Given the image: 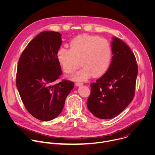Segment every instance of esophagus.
Listing matches in <instances>:
<instances>
[{"mask_svg": "<svg viewBox=\"0 0 155 155\" xmlns=\"http://www.w3.org/2000/svg\"><path fill=\"white\" fill-rule=\"evenodd\" d=\"M83 83H79V82L76 83V85H77V86H81V85H83Z\"/></svg>", "mask_w": 155, "mask_h": 155, "instance_id": "1", "label": "esophagus"}]
</instances>
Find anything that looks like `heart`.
Returning <instances> with one entry per match:
<instances>
[{"mask_svg": "<svg viewBox=\"0 0 155 155\" xmlns=\"http://www.w3.org/2000/svg\"><path fill=\"white\" fill-rule=\"evenodd\" d=\"M58 60L64 72L73 74L81 65L83 68L73 75L76 81H85L92 75L99 77L110 68L112 59L110 43L99 36L83 34L70 42V49L61 47L57 53Z\"/></svg>", "mask_w": 155, "mask_h": 155, "instance_id": "b5f03b06", "label": "heart"}]
</instances>
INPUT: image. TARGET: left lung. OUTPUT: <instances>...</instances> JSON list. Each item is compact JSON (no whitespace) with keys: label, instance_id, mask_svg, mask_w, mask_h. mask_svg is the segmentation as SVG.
<instances>
[{"label":"left lung","instance_id":"left-lung-1","mask_svg":"<svg viewBox=\"0 0 155 155\" xmlns=\"http://www.w3.org/2000/svg\"><path fill=\"white\" fill-rule=\"evenodd\" d=\"M112 60L107 72L91 86L87 101L88 110L101 119L118 115L131 102L135 94L138 67L130 48L113 37Z\"/></svg>","mask_w":155,"mask_h":155}]
</instances>
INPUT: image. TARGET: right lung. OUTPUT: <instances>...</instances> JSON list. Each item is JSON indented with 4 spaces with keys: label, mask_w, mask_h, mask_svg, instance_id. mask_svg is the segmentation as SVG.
Wrapping results in <instances>:
<instances>
[{
    "label": "right lung",
    "mask_w": 155,
    "mask_h": 155,
    "mask_svg": "<svg viewBox=\"0 0 155 155\" xmlns=\"http://www.w3.org/2000/svg\"><path fill=\"white\" fill-rule=\"evenodd\" d=\"M62 44L58 32H40L29 43L19 59L16 84L28 112L41 121H50L62 110L74 82L62 80L51 85L62 75L57 53Z\"/></svg>",
    "instance_id": "add662e5"
}]
</instances>
